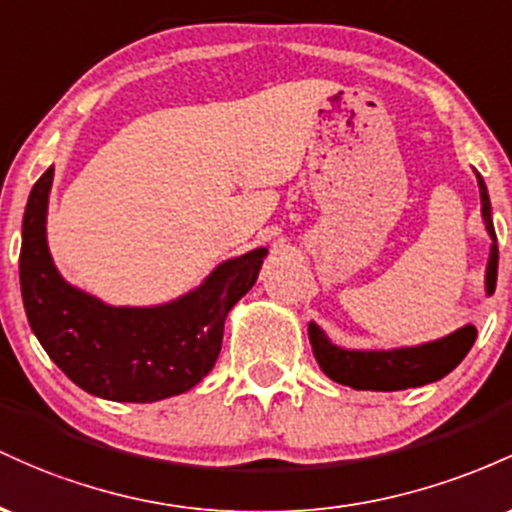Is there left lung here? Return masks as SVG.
<instances>
[{
	"label": "left lung",
	"instance_id": "8db88e82",
	"mask_svg": "<svg viewBox=\"0 0 512 512\" xmlns=\"http://www.w3.org/2000/svg\"><path fill=\"white\" fill-rule=\"evenodd\" d=\"M476 183H479L481 220H484L488 237H491L484 275L486 295L491 297L498 278V241L491 220V198H488L486 183L479 174H476ZM307 331L314 358H317L326 377H331L338 384H346V387L370 389V392H401V389L438 382L462 363L464 355L472 350L476 341V329L472 324L459 326L457 331L447 333V336L418 343V346L375 350L336 346L317 321H309Z\"/></svg>",
	"mask_w": 512,
	"mask_h": 512
}]
</instances>
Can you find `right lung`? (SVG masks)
<instances>
[{"label": "right lung", "instance_id": "1", "mask_svg": "<svg viewBox=\"0 0 512 512\" xmlns=\"http://www.w3.org/2000/svg\"><path fill=\"white\" fill-rule=\"evenodd\" d=\"M55 166L33 183L21 225L19 278L31 331L84 392L152 404L193 389L215 367L229 309L251 290L266 246L227 258L186 295L149 307H116L57 271L48 246Z\"/></svg>", "mask_w": 512, "mask_h": 512}]
</instances>
